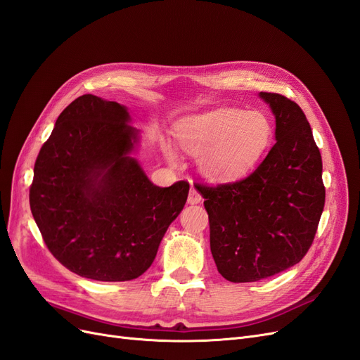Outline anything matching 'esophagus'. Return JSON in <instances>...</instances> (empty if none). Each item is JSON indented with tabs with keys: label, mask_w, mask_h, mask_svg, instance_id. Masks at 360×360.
I'll return each mask as SVG.
<instances>
[{
	"label": "esophagus",
	"mask_w": 360,
	"mask_h": 360,
	"mask_svg": "<svg viewBox=\"0 0 360 360\" xmlns=\"http://www.w3.org/2000/svg\"><path fill=\"white\" fill-rule=\"evenodd\" d=\"M201 200H202L201 193L192 186L191 191H189V195H188V202L189 204H198V202H201Z\"/></svg>",
	"instance_id": "1"
}]
</instances>
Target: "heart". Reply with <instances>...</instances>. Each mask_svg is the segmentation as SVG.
Segmentation results:
<instances>
[{
    "mask_svg": "<svg viewBox=\"0 0 360 360\" xmlns=\"http://www.w3.org/2000/svg\"><path fill=\"white\" fill-rule=\"evenodd\" d=\"M274 136L270 120L259 111L217 110L184 120L177 129L181 148L201 155V167L214 179L240 176L266 153ZM169 159L176 151L165 146Z\"/></svg>",
    "mask_w": 360,
    "mask_h": 360,
    "instance_id": "b5f03b06",
    "label": "heart"
}]
</instances>
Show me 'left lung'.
Wrapping results in <instances>:
<instances>
[{"label": "left lung", "mask_w": 360, "mask_h": 360, "mask_svg": "<svg viewBox=\"0 0 360 360\" xmlns=\"http://www.w3.org/2000/svg\"><path fill=\"white\" fill-rule=\"evenodd\" d=\"M276 118V143L248 177L212 186L195 183L209 213L217 271L231 282H255L307 255L323 213V162L300 106L259 93Z\"/></svg>", "instance_id": "obj_1"}]
</instances>
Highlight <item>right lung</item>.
I'll use <instances>...</instances> for the list:
<instances>
[{
  "mask_svg": "<svg viewBox=\"0 0 360 360\" xmlns=\"http://www.w3.org/2000/svg\"><path fill=\"white\" fill-rule=\"evenodd\" d=\"M129 120L120 103L84 94L60 114L34 163L32 217L49 252L82 278L143 275L188 200V181L159 188L130 156Z\"/></svg>",
  "mask_w": 360,
  "mask_h": 360,
  "instance_id": "1",
  "label": "right lung"
}]
</instances>
